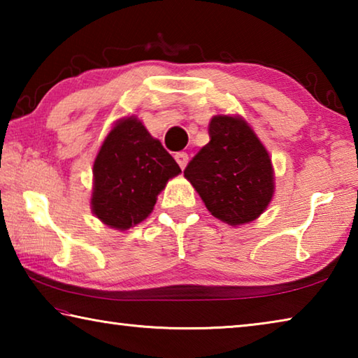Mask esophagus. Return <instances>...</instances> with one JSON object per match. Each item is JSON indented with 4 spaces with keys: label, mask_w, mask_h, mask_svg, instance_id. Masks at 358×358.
I'll return each mask as SVG.
<instances>
[{
    "label": "esophagus",
    "mask_w": 358,
    "mask_h": 358,
    "mask_svg": "<svg viewBox=\"0 0 358 358\" xmlns=\"http://www.w3.org/2000/svg\"><path fill=\"white\" fill-rule=\"evenodd\" d=\"M175 161L178 162V166L181 167V171H183V169L187 164V155L185 153V151H180V153L175 155Z\"/></svg>",
    "instance_id": "obj_1"
}]
</instances>
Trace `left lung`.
I'll use <instances>...</instances> for the list:
<instances>
[{"label":"left lung","mask_w":358,"mask_h":358,"mask_svg":"<svg viewBox=\"0 0 358 358\" xmlns=\"http://www.w3.org/2000/svg\"><path fill=\"white\" fill-rule=\"evenodd\" d=\"M210 142L192 157L185 178L211 215L237 227L264 213L275 194L268 151L240 115H215Z\"/></svg>","instance_id":"left-lung-1"}]
</instances>
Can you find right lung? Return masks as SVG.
I'll return each instance as SVG.
<instances>
[{"label": "right lung", "instance_id": "1", "mask_svg": "<svg viewBox=\"0 0 358 358\" xmlns=\"http://www.w3.org/2000/svg\"><path fill=\"white\" fill-rule=\"evenodd\" d=\"M178 173L173 157L136 115L121 118L94 157L93 215L110 229L134 227L147 220L157 194Z\"/></svg>", "mask_w": 358, "mask_h": 358}]
</instances>
